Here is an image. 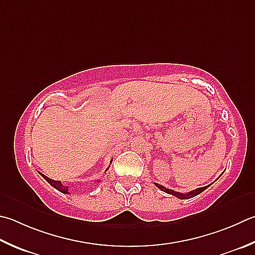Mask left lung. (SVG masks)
I'll use <instances>...</instances> for the list:
<instances>
[{"instance_id": "obj_1", "label": "left lung", "mask_w": 255, "mask_h": 255, "mask_svg": "<svg viewBox=\"0 0 255 255\" xmlns=\"http://www.w3.org/2000/svg\"><path fill=\"white\" fill-rule=\"evenodd\" d=\"M154 184H155L156 187H158L160 189V191H163V192L167 193V194H170V195L177 197V198H179V200H188V198H192L194 196H196V195H198V194H201L202 192H204L206 188H208L212 185V184H210V185H207V186H204V187H198V188L193 189V191H189L187 193H180V192L173 191V189H170V188H166L165 186H163V185H160L158 183L154 182Z\"/></svg>"}]
</instances>
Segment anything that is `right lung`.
Listing matches in <instances>:
<instances>
[{"mask_svg":"<svg viewBox=\"0 0 255 255\" xmlns=\"http://www.w3.org/2000/svg\"><path fill=\"white\" fill-rule=\"evenodd\" d=\"M113 163V160H110V164ZM109 169V167L106 169V172H107V170ZM105 172V173H106ZM39 174L42 176V177L47 180V182L51 185V186L52 187H54L55 189H58L59 192H61V193H63V194H71L70 193V188H71V185H73L75 183H72L71 185H63L61 182H60V180H54V179H51V178H49L48 176H45V175H43L42 173H40L39 172ZM94 183L95 184H98V183H101V179H95L94 180ZM81 184V183H80Z\"/></svg>","mask_w":255,"mask_h":255,"instance_id":"obj_1","label":"right lung"}]
</instances>
